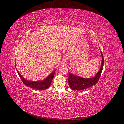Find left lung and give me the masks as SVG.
Masks as SVG:
<instances>
[{"label": "left lung", "instance_id": "8db88e82", "mask_svg": "<svg viewBox=\"0 0 124 124\" xmlns=\"http://www.w3.org/2000/svg\"><path fill=\"white\" fill-rule=\"evenodd\" d=\"M101 53L102 57L101 64L99 72L95 77L92 78H86L74 75L69 72L68 82L70 89L74 90H82L90 87L97 83L101 75L104 63L103 56L101 51Z\"/></svg>", "mask_w": 124, "mask_h": 124}]
</instances>
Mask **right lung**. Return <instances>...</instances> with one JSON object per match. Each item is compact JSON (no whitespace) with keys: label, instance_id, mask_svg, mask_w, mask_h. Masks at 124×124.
Segmentation results:
<instances>
[{"label":"right lung","instance_id":"obj_1","mask_svg":"<svg viewBox=\"0 0 124 124\" xmlns=\"http://www.w3.org/2000/svg\"><path fill=\"white\" fill-rule=\"evenodd\" d=\"M16 69V70L18 73L21 80L23 82V83L27 87L33 88V89L36 90H46L48 88L51 84L52 80L54 78L55 71L52 72L51 74H50L46 79L43 80L39 81H29L28 80L25 79L24 78H23L22 75L20 74L19 70Z\"/></svg>","mask_w":124,"mask_h":124}]
</instances>
